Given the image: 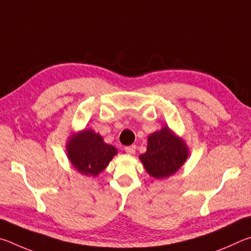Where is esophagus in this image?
Instances as JSON below:
<instances>
[{"instance_id": "34e87169", "label": "esophagus", "mask_w": 251, "mask_h": 251, "mask_svg": "<svg viewBox=\"0 0 251 251\" xmlns=\"http://www.w3.org/2000/svg\"><path fill=\"white\" fill-rule=\"evenodd\" d=\"M125 151L128 153V154H134L135 153V146H130V147H126L125 148Z\"/></svg>"}]
</instances>
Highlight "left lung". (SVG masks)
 I'll return each instance as SVG.
<instances>
[{
	"label": "left lung",
	"instance_id": "obj_1",
	"mask_svg": "<svg viewBox=\"0 0 251 251\" xmlns=\"http://www.w3.org/2000/svg\"><path fill=\"white\" fill-rule=\"evenodd\" d=\"M190 150L184 139L168 126L148 137L147 152L139 156L147 173L156 179L172 176L185 163Z\"/></svg>",
	"mask_w": 251,
	"mask_h": 251
}]
</instances>
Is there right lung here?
<instances>
[{
  "label": "right lung",
  "mask_w": 251,
  "mask_h": 251,
  "mask_svg": "<svg viewBox=\"0 0 251 251\" xmlns=\"http://www.w3.org/2000/svg\"><path fill=\"white\" fill-rule=\"evenodd\" d=\"M66 151L73 168L92 177L98 176L118 154L116 148L105 143L103 138L90 128L69 135Z\"/></svg>",
  "instance_id": "obj_1"
}]
</instances>
